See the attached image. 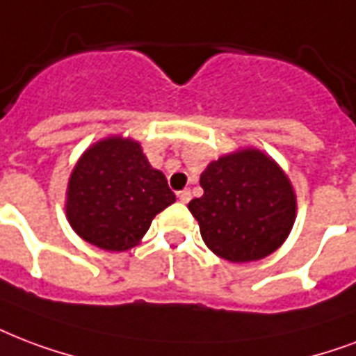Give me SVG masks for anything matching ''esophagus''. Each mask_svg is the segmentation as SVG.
<instances>
[{
  "label": "esophagus",
  "mask_w": 356,
  "mask_h": 356,
  "mask_svg": "<svg viewBox=\"0 0 356 356\" xmlns=\"http://www.w3.org/2000/svg\"><path fill=\"white\" fill-rule=\"evenodd\" d=\"M177 197L181 203H188L190 202V190L184 188V190H181V192H177Z\"/></svg>",
  "instance_id": "esophagus-1"
}]
</instances>
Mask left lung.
<instances>
[{
	"mask_svg": "<svg viewBox=\"0 0 356 356\" xmlns=\"http://www.w3.org/2000/svg\"><path fill=\"white\" fill-rule=\"evenodd\" d=\"M202 197L188 203L203 243L232 263L257 261L280 248L297 218V194L275 160L244 147L209 162Z\"/></svg>",
	"mask_w": 356,
	"mask_h": 356,
	"instance_id": "8db88e82",
	"label": "left lung"
}]
</instances>
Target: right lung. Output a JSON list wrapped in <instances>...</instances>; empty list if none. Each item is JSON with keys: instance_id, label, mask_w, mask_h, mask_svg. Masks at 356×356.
I'll use <instances>...</instances> for the list:
<instances>
[{"instance_id": "right-lung-1", "label": "right lung", "mask_w": 356, "mask_h": 356, "mask_svg": "<svg viewBox=\"0 0 356 356\" xmlns=\"http://www.w3.org/2000/svg\"><path fill=\"white\" fill-rule=\"evenodd\" d=\"M175 202L164 173L140 142L108 136L83 151L67 184V220L89 244L124 252L140 244L160 211Z\"/></svg>"}]
</instances>
